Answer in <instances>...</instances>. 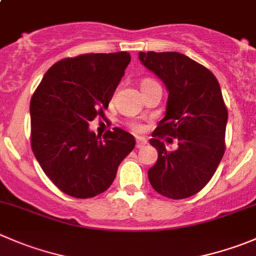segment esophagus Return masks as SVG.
<instances>
[{"label": "esophagus", "mask_w": 256, "mask_h": 256, "mask_svg": "<svg viewBox=\"0 0 256 256\" xmlns=\"http://www.w3.org/2000/svg\"><path fill=\"white\" fill-rule=\"evenodd\" d=\"M146 144H148V141H146L144 138H136V148H144V146H145Z\"/></svg>", "instance_id": "1"}]
</instances>
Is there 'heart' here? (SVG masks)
I'll return each instance as SVG.
<instances>
[{"label": "heart", "mask_w": 256, "mask_h": 256, "mask_svg": "<svg viewBox=\"0 0 256 256\" xmlns=\"http://www.w3.org/2000/svg\"><path fill=\"white\" fill-rule=\"evenodd\" d=\"M148 81H151V80H145V81H144V82H148ZM142 82V84H144ZM132 128H134V130H136V131H138V130H140V126H138V124H134V125H132Z\"/></svg>", "instance_id": "heart-1"}]
</instances>
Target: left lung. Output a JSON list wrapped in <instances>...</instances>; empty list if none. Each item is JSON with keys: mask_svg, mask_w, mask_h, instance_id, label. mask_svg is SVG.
Here are the masks:
<instances>
[{"mask_svg": "<svg viewBox=\"0 0 256 256\" xmlns=\"http://www.w3.org/2000/svg\"><path fill=\"white\" fill-rule=\"evenodd\" d=\"M138 58L168 92L165 118L150 140L158 161L148 181L162 196L186 199L209 182L224 155L228 110L220 85L206 68L178 52H138ZM162 134L178 140L176 150L167 151Z\"/></svg>", "mask_w": 256, "mask_h": 256, "instance_id": "1", "label": "left lung"}]
</instances>
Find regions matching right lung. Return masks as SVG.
Returning a JSON list of instances; mask_svg holds the SVG:
<instances>
[{"mask_svg": "<svg viewBox=\"0 0 256 256\" xmlns=\"http://www.w3.org/2000/svg\"><path fill=\"white\" fill-rule=\"evenodd\" d=\"M128 52L88 54L56 62L30 104L31 146L47 178L70 196L88 199L115 180L135 138L114 128L102 138L88 124L104 115L130 64Z\"/></svg>", "mask_w": 256, "mask_h": 256, "instance_id": "1", "label": "right lung"}]
</instances>
